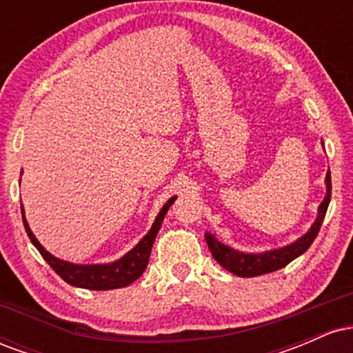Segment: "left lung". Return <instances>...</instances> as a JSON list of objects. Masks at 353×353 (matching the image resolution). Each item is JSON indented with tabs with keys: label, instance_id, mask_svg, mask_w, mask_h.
I'll return each instance as SVG.
<instances>
[{
	"label": "left lung",
	"instance_id": "1",
	"mask_svg": "<svg viewBox=\"0 0 353 353\" xmlns=\"http://www.w3.org/2000/svg\"><path fill=\"white\" fill-rule=\"evenodd\" d=\"M325 182L327 196L319 208L317 221L314 222V225H312L309 232H307L305 236H302L299 241H295L294 244L282 247V249L277 250H269V252L264 254H242L230 249L228 245L221 244V242H219L214 236H210V234H205V241H208V245L210 252L214 255V259L221 264V267H224L225 270H229V272H232L234 275H239V277H257V275L274 272V270H279L282 269V267H285L287 264H290L294 259H297L299 255H302L307 249H309L312 242L317 237L320 228H322L323 217H325L332 196L330 171L327 172Z\"/></svg>",
	"mask_w": 353,
	"mask_h": 353
}]
</instances>
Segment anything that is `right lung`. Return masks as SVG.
Returning <instances> with one entry per match:
<instances>
[{"instance_id": "add662e5", "label": "right lung", "mask_w": 353, "mask_h": 353, "mask_svg": "<svg viewBox=\"0 0 353 353\" xmlns=\"http://www.w3.org/2000/svg\"><path fill=\"white\" fill-rule=\"evenodd\" d=\"M176 201V197H171L164 204V208L161 209L159 216L154 221L151 230L145 234L143 241L137 244L131 252H128L124 257H121L119 261L112 262V264H103V265H76L71 262H64L61 259H56L54 255L48 252L44 247L39 244L38 239L34 237V234L31 232L30 225H28L26 219H24V210L21 205V214H23V224L26 229L28 237L31 239L36 249L39 250V254L43 255L44 261L51 265V269L63 279L64 282L71 283L74 287H81V289H89V290H111V289H121V287L129 285L139 279L144 274L145 267H148L149 255H151V249L154 241H156L157 232H159L161 224H163L165 212L172 205V202Z\"/></svg>"}]
</instances>
